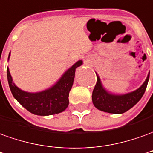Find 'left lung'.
Masks as SVG:
<instances>
[{
    "label": "left lung",
    "mask_w": 153,
    "mask_h": 153,
    "mask_svg": "<svg viewBox=\"0 0 153 153\" xmlns=\"http://www.w3.org/2000/svg\"><path fill=\"white\" fill-rule=\"evenodd\" d=\"M149 74L150 72L147 74V79L143 84L136 90L123 94H115L108 91L103 87L99 74L96 73L97 83L92 94V101L94 105L100 111L108 114H120L127 112L142 99L149 80Z\"/></svg>",
    "instance_id": "8db88e82"
}]
</instances>
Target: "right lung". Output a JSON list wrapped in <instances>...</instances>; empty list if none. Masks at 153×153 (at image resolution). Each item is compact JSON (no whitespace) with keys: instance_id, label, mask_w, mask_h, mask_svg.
I'll list each match as a JSON object with an SVG mask.
<instances>
[{"instance_id":"add662e5","label":"right lung","mask_w":153,"mask_h":153,"mask_svg":"<svg viewBox=\"0 0 153 153\" xmlns=\"http://www.w3.org/2000/svg\"><path fill=\"white\" fill-rule=\"evenodd\" d=\"M10 56V52L8 61ZM83 65V60H78L63 74L51 87L39 92L24 91L13 82L9 68L7 67V80L11 94L31 114L39 116H49L61 113L69 105V94L73 86L75 70Z\"/></svg>"}]
</instances>
